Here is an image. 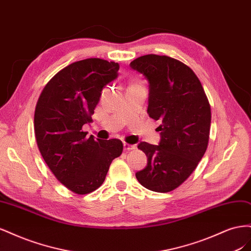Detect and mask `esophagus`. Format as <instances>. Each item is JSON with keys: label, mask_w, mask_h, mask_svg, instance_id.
<instances>
[{"label": "esophagus", "mask_w": 251, "mask_h": 251, "mask_svg": "<svg viewBox=\"0 0 251 251\" xmlns=\"http://www.w3.org/2000/svg\"><path fill=\"white\" fill-rule=\"evenodd\" d=\"M124 148H125L126 151H132V150H135V149H136V146H133V144L124 142Z\"/></svg>", "instance_id": "34e87169"}]
</instances>
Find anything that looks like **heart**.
I'll use <instances>...</instances> for the list:
<instances>
[{"instance_id": "b5f03b06", "label": "heart", "mask_w": 251, "mask_h": 251, "mask_svg": "<svg viewBox=\"0 0 251 251\" xmlns=\"http://www.w3.org/2000/svg\"><path fill=\"white\" fill-rule=\"evenodd\" d=\"M133 85H135V83H133Z\"/></svg>"}]
</instances>
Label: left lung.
I'll return each mask as SVG.
<instances>
[{
  "label": "left lung",
  "instance_id": "obj_1",
  "mask_svg": "<svg viewBox=\"0 0 251 251\" xmlns=\"http://www.w3.org/2000/svg\"><path fill=\"white\" fill-rule=\"evenodd\" d=\"M130 66L149 80V116L161 121L159 146L138 144L148 165L136 178L150 191L169 193L191 176L206 151L209 101L194 71L176 58L148 54Z\"/></svg>",
  "mask_w": 251,
  "mask_h": 251
}]
</instances>
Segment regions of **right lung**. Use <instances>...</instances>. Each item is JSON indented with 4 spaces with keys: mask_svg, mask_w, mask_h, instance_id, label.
Segmentation results:
<instances>
[{
    "mask_svg": "<svg viewBox=\"0 0 251 251\" xmlns=\"http://www.w3.org/2000/svg\"><path fill=\"white\" fill-rule=\"evenodd\" d=\"M119 65L102 58L72 63L45 86L34 112V134L43 159L55 178L77 195L100 187L114 159L123 153L119 139H94L82 131L92 121L103 87L117 77Z\"/></svg>",
    "mask_w": 251,
    "mask_h": 251,
    "instance_id": "add662e5",
    "label": "right lung"
}]
</instances>
